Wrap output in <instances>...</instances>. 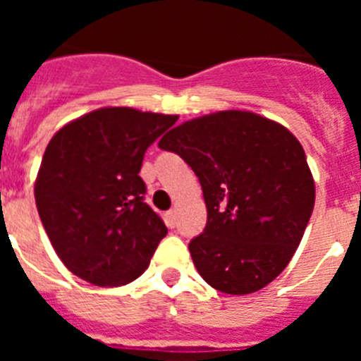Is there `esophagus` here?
<instances>
[{
    "instance_id": "1",
    "label": "esophagus",
    "mask_w": 361,
    "mask_h": 361,
    "mask_svg": "<svg viewBox=\"0 0 361 361\" xmlns=\"http://www.w3.org/2000/svg\"><path fill=\"white\" fill-rule=\"evenodd\" d=\"M166 224L170 226V228H175V226H177V213H175V209L166 212Z\"/></svg>"
}]
</instances>
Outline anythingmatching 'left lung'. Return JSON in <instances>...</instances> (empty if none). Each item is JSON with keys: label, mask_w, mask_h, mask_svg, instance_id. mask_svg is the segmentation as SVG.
<instances>
[{"label": "left lung", "mask_w": 361, "mask_h": 361, "mask_svg": "<svg viewBox=\"0 0 361 361\" xmlns=\"http://www.w3.org/2000/svg\"><path fill=\"white\" fill-rule=\"evenodd\" d=\"M199 177L208 222L191 238L197 271L216 291L250 295L286 269L314 206L305 152L282 124L251 111H216L166 133Z\"/></svg>", "instance_id": "1"}]
</instances>
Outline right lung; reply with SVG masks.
<instances>
[{
	"label": "right lung",
	"mask_w": 361,
	"mask_h": 361,
	"mask_svg": "<svg viewBox=\"0 0 361 361\" xmlns=\"http://www.w3.org/2000/svg\"><path fill=\"white\" fill-rule=\"evenodd\" d=\"M177 123L133 108H101L50 139L37 173L36 206L57 257L101 288L135 280L168 228L145 202V153Z\"/></svg>",
	"instance_id": "1"
}]
</instances>
